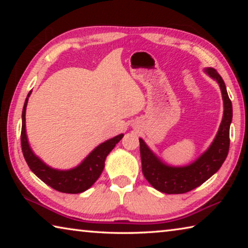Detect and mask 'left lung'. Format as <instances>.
I'll use <instances>...</instances> for the list:
<instances>
[{
  "mask_svg": "<svg viewBox=\"0 0 248 248\" xmlns=\"http://www.w3.org/2000/svg\"><path fill=\"white\" fill-rule=\"evenodd\" d=\"M210 77L217 79L224 102L223 119L219 131L210 148L192 164L184 167H171L163 164L152 153L144 141H140L142 173L145 179L158 191L164 194H185L202 185L220 170L230 149V124L232 121V102L229 98L223 78L215 69L205 70Z\"/></svg>",
  "mask_w": 248,
  "mask_h": 248,
  "instance_id": "obj_1",
  "label": "left lung"
}]
</instances>
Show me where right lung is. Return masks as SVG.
Returning <instances> with one entry per match:
<instances>
[{
  "label": "right lung",
  "mask_w": 248,
  "mask_h": 248,
  "mask_svg": "<svg viewBox=\"0 0 248 248\" xmlns=\"http://www.w3.org/2000/svg\"><path fill=\"white\" fill-rule=\"evenodd\" d=\"M29 95H31V92H29L24 104L22 115V132H20L22 151L29 169L32 170V173L37 177H39L48 186L60 192H65V194H79V192L87 190L98 179L104 170L106 156L115 148L116 144L123 139L124 134H119V136L99 144L75 169L70 170H53L51 167L46 165L40 158L37 157L32 153L31 149L29 148L26 136V127H25V112H26V106Z\"/></svg>",
  "instance_id": "right-lung-1"
}]
</instances>
